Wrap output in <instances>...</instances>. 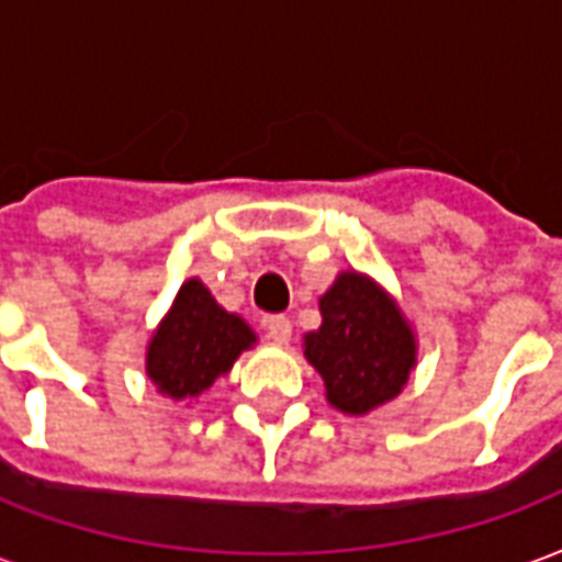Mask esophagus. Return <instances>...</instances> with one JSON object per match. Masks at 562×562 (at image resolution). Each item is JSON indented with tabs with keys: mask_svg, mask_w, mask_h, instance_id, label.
I'll return each instance as SVG.
<instances>
[{
	"mask_svg": "<svg viewBox=\"0 0 562 562\" xmlns=\"http://www.w3.org/2000/svg\"><path fill=\"white\" fill-rule=\"evenodd\" d=\"M266 335L272 338L276 344H290V335H293V323L286 321L284 314H272L263 321Z\"/></svg>",
	"mask_w": 562,
	"mask_h": 562,
	"instance_id": "obj_1",
	"label": "esophagus"
}]
</instances>
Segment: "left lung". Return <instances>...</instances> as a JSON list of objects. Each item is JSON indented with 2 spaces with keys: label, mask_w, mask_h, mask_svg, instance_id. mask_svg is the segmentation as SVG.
I'll list each match as a JSON object with an SVG mask.
<instances>
[{
  "label": "left lung",
  "mask_w": 562,
  "mask_h": 562,
  "mask_svg": "<svg viewBox=\"0 0 562 562\" xmlns=\"http://www.w3.org/2000/svg\"><path fill=\"white\" fill-rule=\"evenodd\" d=\"M321 329L305 335V359L323 376L335 411L366 416L407 386L416 335L383 286L341 272L321 296Z\"/></svg>",
  "instance_id": "8db88e82"
}]
</instances>
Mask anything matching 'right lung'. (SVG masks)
Wrapping results in <instances>:
<instances>
[{"mask_svg":"<svg viewBox=\"0 0 562 562\" xmlns=\"http://www.w3.org/2000/svg\"><path fill=\"white\" fill-rule=\"evenodd\" d=\"M257 341L239 314L224 311L200 278L179 286L173 308L146 347V374L173 401L203 395Z\"/></svg>","mask_w":562,"mask_h":562,"instance_id":"add662e5","label":"right lung"}]
</instances>
